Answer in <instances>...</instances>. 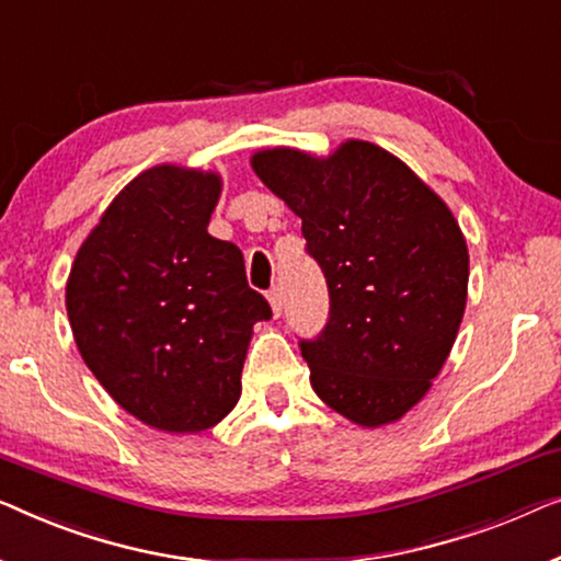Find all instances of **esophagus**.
<instances>
[{"label": "esophagus", "mask_w": 561, "mask_h": 561, "mask_svg": "<svg viewBox=\"0 0 561 561\" xmlns=\"http://www.w3.org/2000/svg\"><path fill=\"white\" fill-rule=\"evenodd\" d=\"M266 297H270L272 312L277 314V318H279V314H282V305H284V299H282V289H279V287H272V289H270V295H266Z\"/></svg>", "instance_id": "34e87169"}]
</instances>
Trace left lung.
Instances as JSON below:
<instances>
[{"instance_id": "obj_1", "label": "left lung", "mask_w": 561, "mask_h": 561, "mask_svg": "<svg viewBox=\"0 0 561 561\" xmlns=\"http://www.w3.org/2000/svg\"><path fill=\"white\" fill-rule=\"evenodd\" d=\"M251 168L302 218L328 282L325 328L299 341L314 393L360 427L397 422L427 393L465 312L468 247L455 216L370 141H345L328 160L266 149Z\"/></svg>"}]
</instances>
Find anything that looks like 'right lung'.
Here are the masks:
<instances>
[{"mask_svg":"<svg viewBox=\"0 0 561 561\" xmlns=\"http://www.w3.org/2000/svg\"><path fill=\"white\" fill-rule=\"evenodd\" d=\"M213 172L160 164L134 178L76 254L68 320L116 404L162 432H203L241 397L251 328L272 307L241 249L208 233Z\"/></svg>","mask_w":561,"mask_h":561,"instance_id":"1","label":"right lung"}]
</instances>
